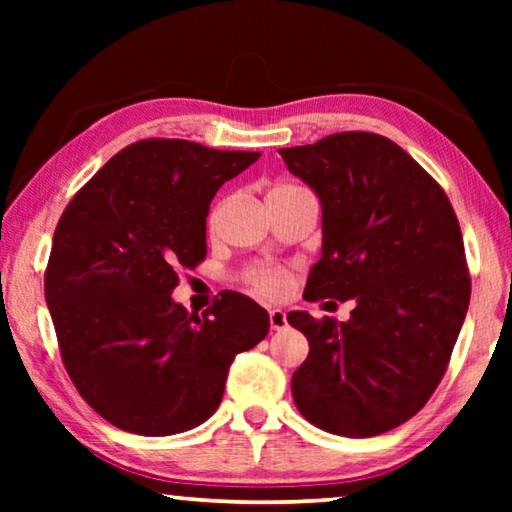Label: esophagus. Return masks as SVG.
Instances as JSON below:
<instances>
[{
	"instance_id": "1",
	"label": "esophagus",
	"mask_w": 512,
	"mask_h": 512,
	"mask_svg": "<svg viewBox=\"0 0 512 512\" xmlns=\"http://www.w3.org/2000/svg\"><path fill=\"white\" fill-rule=\"evenodd\" d=\"M268 320H271V329H275V332H280V329H284V327L289 325L287 314H284L282 309H271V311H268Z\"/></svg>"
}]
</instances>
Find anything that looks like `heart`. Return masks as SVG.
Returning a JSON list of instances; mask_svg holds the SVG:
<instances>
[{
	"label": "heart",
	"instance_id": "heart-1",
	"mask_svg": "<svg viewBox=\"0 0 512 512\" xmlns=\"http://www.w3.org/2000/svg\"><path fill=\"white\" fill-rule=\"evenodd\" d=\"M289 189H298L293 185H280L275 187L273 192H289ZM216 223V212H212L210 216V225ZM250 282H253V287L264 293L268 298H280L284 291H287V275L280 268H255L253 273H250Z\"/></svg>",
	"mask_w": 512,
	"mask_h": 512
}]
</instances>
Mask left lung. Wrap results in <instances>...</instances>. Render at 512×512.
Listing matches in <instances>:
<instances>
[{
	"instance_id": "left-lung-1",
	"label": "left lung",
	"mask_w": 512,
	"mask_h": 512,
	"mask_svg": "<svg viewBox=\"0 0 512 512\" xmlns=\"http://www.w3.org/2000/svg\"><path fill=\"white\" fill-rule=\"evenodd\" d=\"M280 155L323 210L305 298L354 300L345 323L287 316L309 341L293 402L323 431L379 436L427 404L452 357L470 305L461 225L436 180L388 137L336 133Z\"/></svg>"
}]
</instances>
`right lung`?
Returning <instances> with one entry per match:
<instances>
[{"mask_svg":"<svg viewBox=\"0 0 512 512\" xmlns=\"http://www.w3.org/2000/svg\"><path fill=\"white\" fill-rule=\"evenodd\" d=\"M262 153L187 140L126 146L58 221L45 298L76 391L103 420L173 436L219 409L230 363L268 334L248 296L221 293L203 316L171 298L180 268L207 255L214 194Z\"/></svg>","mask_w":512,"mask_h":512,"instance_id":"right-lung-1","label":"right lung"}]
</instances>
